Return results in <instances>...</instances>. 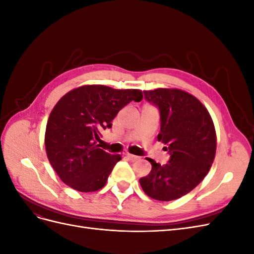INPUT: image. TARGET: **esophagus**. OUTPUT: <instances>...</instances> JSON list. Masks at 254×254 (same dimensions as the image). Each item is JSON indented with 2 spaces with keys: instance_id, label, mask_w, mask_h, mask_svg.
<instances>
[{
  "instance_id": "1",
  "label": "esophagus",
  "mask_w": 254,
  "mask_h": 254,
  "mask_svg": "<svg viewBox=\"0 0 254 254\" xmlns=\"http://www.w3.org/2000/svg\"><path fill=\"white\" fill-rule=\"evenodd\" d=\"M126 158H128V160H130V161H132V162H134V161H136L137 159H139V157H136L134 155H131V153H129V152L126 153Z\"/></svg>"
}]
</instances>
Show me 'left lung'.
I'll return each instance as SVG.
<instances>
[{"mask_svg": "<svg viewBox=\"0 0 254 254\" xmlns=\"http://www.w3.org/2000/svg\"><path fill=\"white\" fill-rule=\"evenodd\" d=\"M145 98L160 110L158 141L171 153L161 165L147 158L150 173L140 179L144 193L171 201L194 190L209 173L216 153V131L207 109L194 95L180 89L144 91Z\"/></svg>", "mask_w": 254, "mask_h": 254, "instance_id": "obj_1", "label": "left lung"}]
</instances>
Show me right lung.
Returning a JSON list of instances; mask_svg holds the SVG:
<instances>
[{
  "mask_svg": "<svg viewBox=\"0 0 254 254\" xmlns=\"http://www.w3.org/2000/svg\"><path fill=\"white\" fill-rule=\"evenodd\" d=\"M141 90L86 84L71 90L54 107L44 136L47 156L59 178L70 188L88 193L105 187L122 159L99 148L102 131L131 101L141 102Z\"/></svg>",
  "mask_w": 254,
  "mask_h": 254,
  "instance_id": "add662e5",
  "label": "right lung"
}]
</instances>
